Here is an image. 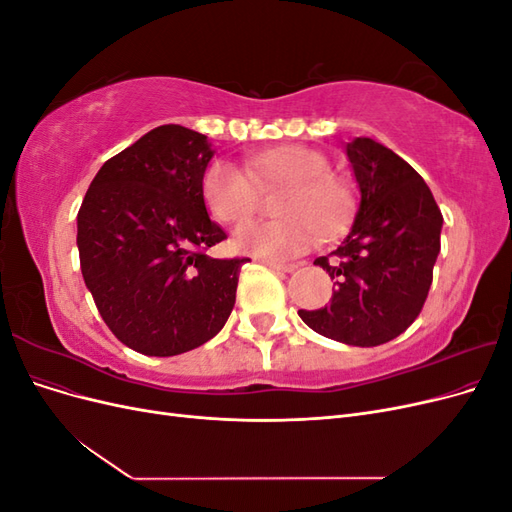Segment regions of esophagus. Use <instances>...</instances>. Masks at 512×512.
Returning a JSON list of instances; mask_svg holds the SVG:
<instances>
[{
    "label": "esophagus",
    "mask_w": 512,
    "mask_h": 512,
    "mask_svg": "<svg viewBox=\"0 0 512 512\" xmlns=\"http://www.w3.org/2000/svg\"><path fill=\"white\" fill-rule=\"evenodd\" d=\"M262 265H267L273 271H284V273H292L297 269V265H282V262H271V260H262Z\"/></svg>",
    "instance_id": "34e87169"
}]
</instances>
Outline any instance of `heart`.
<instances>
[{
    "label": "heart",
    "instance_id": "obj_1",
    "mask_svg": "<svg viewBox=\"0 0 512 512\" xmlns=\"http://www.w3.org/2000/svg\"><path fill=\"white\" fill-rule=\"evenodd\" d=\"M260 185H284L277 196L273 222H245L232 247L241 254L271 262L297 258L331 235L350 213L352 198L342 179L329 173V160L316 149L275 147L247 158V168L230 160H213L205 168L200 190L215 220L239 224L256 211Z\"/></svg>",
    "mask_w": 512,
    "mask_h": 512
}]
</instances>
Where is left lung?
<instances>
[{"label":"left lung","mask_w":512,"mask_h":512,"mask_svg":"<svg viewBox=\"0 0 512 512\" xmlns=\"http://www.w3.org/2000/svg\"><path fill=\"white\" fill-rule=\"evenodd\" d=\"M346 156L361 203L344 243L314 260L337 290L329 305L299 316L324 337L369 348L391 342L421 314L444 220L423 177L389 147L359 136Z\"/></svg>","instance_id":"obj_1"}]
</instances>
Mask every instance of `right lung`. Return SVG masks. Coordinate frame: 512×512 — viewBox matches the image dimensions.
Wrapping results in <instances>:
<instances>
[{
	"mask_svg": "<svg viewBox=\"0 0 512 512\" xmlns=\"http://www.w3.org/2000/svg\"><path fill=\"white\" fill-rule=\"evenodd\" d=\"M205 134L160 126L106 160L79 209L81 271L106 327L147 356H175L218 335L247 258H211L226 239L200 181Z\"/></svg>",
	"mask_w": 512,
	"mask_h": 512,
	"instance_id": "right-lung-1",
	"label": "right lung"
}]
</instances>
